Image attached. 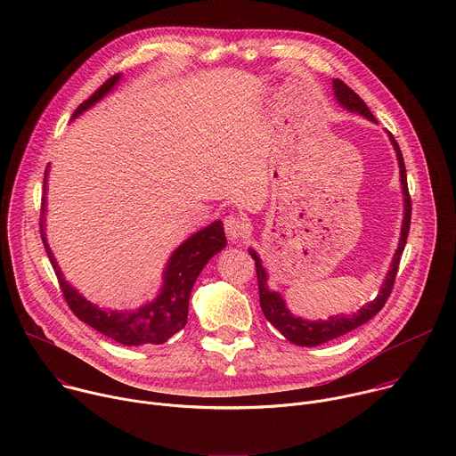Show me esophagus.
Wrapping results in <instances>:
<instances>
[{
    "instance_id": "obj_1",
    "label": "esophagus",
    "mask_w": 456,
    "mask_h": 456,
    "mask_svg": "<svg viewBox=\"0 0 456 456\" xmlns=\"http://www.w3.org/2000/svg\"><path fill=\"white\" fill-rule=\"evenodd\" d=\"M224 227H225L227 238L231 241L241 240L245 236V232H247V222L243 218H240V216H234V215H231V216H227L224 220Z\"/></svg>"
}]
</instances>
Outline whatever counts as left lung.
<instances>
[{
    "label": "left lung",
    "mask_w": 456,
    "mask_h": 456,
    "mask_svg": "<svg viewBox=\"0 0 456 456\" xmlns=\"http://www.w3.org/2000/svg\"><path fill=\"white\" fill-rule=\"evenodd\" d=\"M332 88H334V95L336 101L348 111L352 113H359L362 117H366L371 122H377L375 117L371 115V111L368 110V106L364 104V101L352 90L348 88L343 81L334 79L332 81ZM389 141H392V146L397 153V160H399V169H401V187H403V197H404V218H403V227H401V238H399V247L394 254L392 265H389V271L384 278V283L380 285V290L377 294V297L366 305H362L357 312L354 314H338V315H330L329 319H317V321H308L303 317L294 315L289 308L285 299L281 297L280 292L271 290L269 289V274L262 264V257L257 256V252L254 248H248V254L254 257L256 262V276H257V289H259V305H262V310L267 317V321H271L273 327H276L285 339H289L290 343L297 345V346H319L322 343H329L336 338H341L352 330H355L361 324L368 322L386 303V299L392 294L394 283H395V276L399 271V262H401V254L404 250L406 240H408V232H410V222H411V199H410V191H408V180H406V167H404V159L401 153V148L397 144V141L394 139V135L387 132Z\"/></svg>",
    "instance_id": "obj_1"
}]
</instances>
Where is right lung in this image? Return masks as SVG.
Wrapping results in <instances>:
<instances>
[{
	"instance_id": "add662e5",
	"label": "right lung",
	"mask_w": 456,
	"mask_h": 456,
	"mask_svg": "<svg viewBox=\"0 0 456 456\" xmlns=\"http://www.w3.org/2000/svg\"><path fill=\"white\" fill-rule=\"evenodd\" d=\"M120 81V74L108 79L88 101H85L74 113L72 118H77L81 113L90 110L95 102H99L104 95H108L117 83ZM48 167L45 171V194H46V176ZM45 211H46V197H43L41 204V240L46 248V254L59 280L64 299H67L72 312L92 329L101 332L102 336L124 345V346H141V345H162L176 332H180L187 322V308L189 296L194 281L200 276L202 269L209 264V259L218 254L225 245L227 238L224 232V224L220 220L211 222L208 227L191 234L185 241H182L173 254L169 256L160 292L155 299L134 310H111L101 308L99 305L90 303L83 294H79L67 280H64L55 257L50 250L45 232Z\"/></svg>"
}]
</instances>
